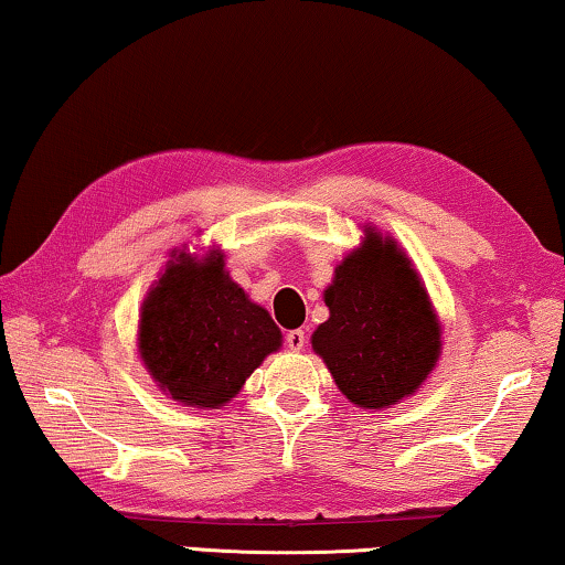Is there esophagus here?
<instances>
[{
  "mask_svg": "<svg viewBox=\"0 0 565 565\" xmlns=\"http://www.w3.org/2000/svg\"><path fill=\"white\" fill-rule=\"evenodd\" d=\"M306 341H308V335L302 333L300 328H298V331H290L288 335H285V343H288L290 351H302V349H306Z\"/></svg>",
  "mask_w": 565,
  "mask_h": 565,
  "instance_id": "obj_1",
  "label": "esophagus"
}]
</instances>
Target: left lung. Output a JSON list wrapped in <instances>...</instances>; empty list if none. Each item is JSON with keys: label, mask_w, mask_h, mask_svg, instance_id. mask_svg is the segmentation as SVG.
Wrapping results in <instances>:
<instances>
[{"label": "left lung", "mask_w": 565, "mask_h": 565, "mask_svg": "<svg viewBox=\"0 0 565 565\" xmlns=\"http://www.w3.org/2000/svg\"><path fill=\"white\" fill-rule=\"evenodd\" d=\"M335 267L331 310L310 343L345 398L388 409L414 394L441 353V326L412 259L373 227Z\"/></svg>", "instance_id": "obj_1"}]
</instances>
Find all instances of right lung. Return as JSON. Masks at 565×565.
Masks as SVG:
<instances>
[{"instance_id": "obj_1", "label": "right lung", "mask_w": 565, "mask_h": 565, "mask_svg": "<svg viewBox=\"0 0 565 565\" xmlns=\"http://www.w3.org/2000/svg\"><path fill=\"white\" fill-rule=\"evenodd\" d=\"M280 345V328L224 270L220 249L202 259L173 253L141 306L138 353L184 406L220 409Z\"/></svg>"}]
</instances>
